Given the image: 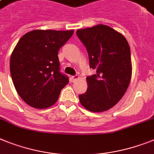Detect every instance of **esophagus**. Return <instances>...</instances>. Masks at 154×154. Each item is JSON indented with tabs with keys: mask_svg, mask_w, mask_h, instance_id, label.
Here are the masks:
<instances>
[{
	"mask_svg": "<svg viewBox=\"0 0 154 154\" xmlns=\"http://www.w3.org/2000/svg\"><path fill=\"white\" fill-rule=\"evenodd\" d=\"M78 79H79V76H78V75H74V76H73V77H72V80H73V81H77V80H78Z\"/></svg>",
	"mask_w": 154,
	"mask_h": 154,
	"instance_id": "34e87169",
	"label": "esophagus"
}]
</instances>
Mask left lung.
I'll use <instances>...</instances> for the list:
<instances>
[{
    "label": "left lung",
    "mask_w": 154,
    "mask_h": 154,
    "mask_svg": "<svg viewBox=\"0 0 154 154\" xmlns=\"http://www.w3.org/2000/svg\"><path fill=\"white\" fill-rule=\"evenodd\" d=\"M96 70L88 77L87 91L79 95L81 105L91 112H103L115 106L127 91L131 78L130 47L121 33L99 24L77 30Z\"/></svg>",
    "instance_id": "1"
}]
</instances>
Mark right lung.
I'll return each mask as SVG.
<instances>
[{
    "label": "right lung",
    "mask_w": 154,
    "mask_h": 154,
    "mask_svg": "<svg viewBox=\"0 0 154 154\" xmlns=\"http://www.w3.org/2000/svg\"><path fill=\"white\" fill-rule=\"evenodd\" d=\"M73 30L35 29L23 36L11 53L10 72L17 93L36 109L54 105L69 78L59 71L60 48Z\"/></svg>",
    "instance_id": "right-lung-1"
}]
</instances>
